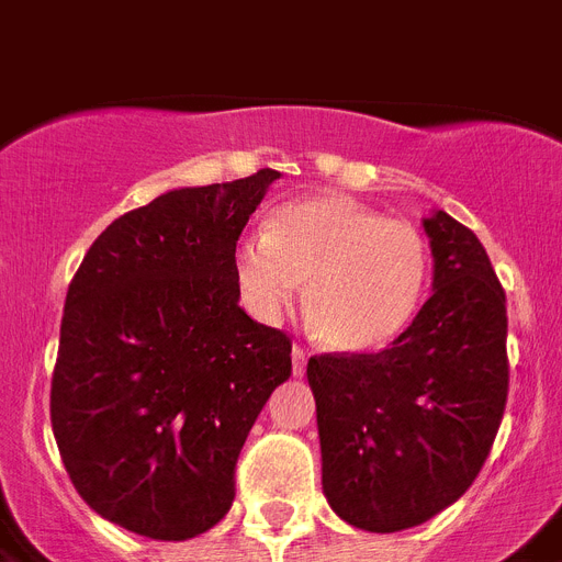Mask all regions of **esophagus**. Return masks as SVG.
I'll list each match as a JSON object with an SVG mask.
<instances>
[{"instance_id":"34e87169","label":"esophagus","mask_w":562,"mask_h":562,"mask_svg":"<svg viewBox=\"0 0 562 562\" xmlns=\"http://www.w3.org/2000/svg\"><path fill=\"white\" fill-rule=\"evenodd\" d=\"M305 366H308V351L303 346L291 348V369H294V376H303Z\"/></svg>"}]
</instances>
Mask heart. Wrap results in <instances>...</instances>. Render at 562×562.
<instances>
[{
	"mask_svg": "<svg viewBox=\"0 0 562 562\" xmlns=\"http://www.w3.org/2000/svg\"><path fill=\"white\" fill-rule=\"evenodd\" d=\"M245 305L277 317L305 285L311 334L342 353L394 346L426 303L431 248L417 225L389 220L348 196L291 200L268 216L266 234L234 251Z\"/></svg>",
	"mask_w": 562,
	"mask_h": 562,
	"instance_id": "heart-1",
	"label": "heart"
}]
</instances>
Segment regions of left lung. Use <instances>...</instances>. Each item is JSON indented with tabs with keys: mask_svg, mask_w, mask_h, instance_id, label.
<instances>
[{
	"mask_svg": "<svg viewBox=\"0 0 562 562\" xmlns=\"http://www.w3.org/2000/svg\"><path fill=\"white\" fill-rule=\"evenodd\" d=\"M434 294L376 353H317L323 492L353 529L403 531L465 494L508 397L506 291L474 231L426 220Z\"/></svg>",
	"mask_w": 562,
	"mask_h": 562,
	"instance_id": "obj_1",
	"label": "left lung"
}]
</instances>
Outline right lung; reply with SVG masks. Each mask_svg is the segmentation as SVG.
<instances>
[{"label": "right lung", "mask_w": 562, "mask_h": 562, "mask_svg": "<svg viewBox=\"0 0 562 562\" xmlns=\"http://www.w3.org/2000/svg\"><path fill=\"white\" fill-rule=\"evenodd\" d=\"M280 171L179 188L113 220L65 296L50 426L79 497L150 540L234 503L237 457L291 376V337L239 308L234 251Z\"/></svg>", "instance_id": "1"}]
</instances>
